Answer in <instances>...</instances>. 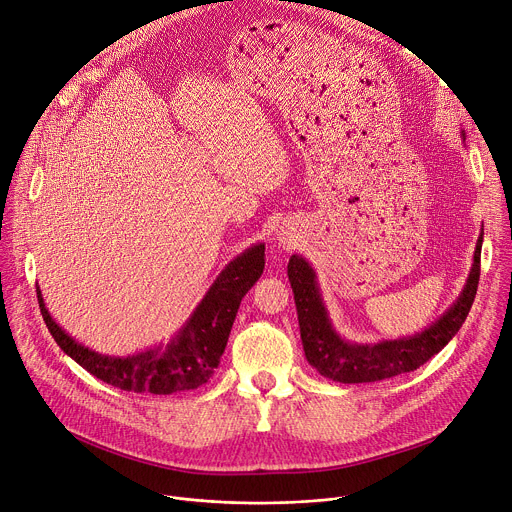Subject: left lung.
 <instances>
[{
  "mask_svg": "<svg viewBox=\"0 0 512 512\" xmlns=\"http://www.w3.org/2000/svg\"><path fill=\"white\" fill-rule=\"evenodd\" d=\"M460 135L466 143V133L460 131ZM482 235L484 229L476 241L472 267L456 302L421 332L379 342H352L340 336L324 304L314 267L306 257L291 255L287 277L294 291L308 362L322 377L336 383H375L419 369L458 334L472 308L480 279Z\"/></svg>",
  "mask_w": 512,
  "mask_h": 512,
  "instance_id": "8db88e82",
  "label": "left lung"
}]
</instances>
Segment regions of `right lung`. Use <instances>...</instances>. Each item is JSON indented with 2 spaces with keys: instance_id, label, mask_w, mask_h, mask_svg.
<instances>
[{
  "instance_id": "add662e5",
  "label": "right lung",
  "mask_w": 512,
  "mask_h": 512,
  "mask_svg": "<svg viewBox=\"0 0 512 512\" xmlns=\"http://www.w3.org/2000/svg\"><path fill=\"white\" fill-rule=\"evenodd\" d=\"M265 267V243H255L237 255L216 275L188 320L168 344H158L127 356L101 354L72 338L50 316L42 291L38 304L42 318L64 354L79 362L93 377L121 391L172 395L198 389L218 367L237 310Z\"/></svg>"
}]
</instances>
